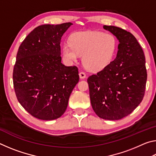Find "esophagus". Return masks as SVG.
I'll return each instance as SVG.
<instances>
[{"label": "esophagus", "mask_w": 156, "mask_h": 156, "mask_svg": "<svg viewBox=\"0 0 156 156\" xmlns=\"http://www.w3.org/2000/svg\"><path fill=\"white\" fill-rule=\"evenodd\" d=\"M79 76H80V78L81 79H84L86 78V74H85V73H84L83 72H80V73H79Z\"/></svg>", "instance_id": "34e87169"}]
</instances>
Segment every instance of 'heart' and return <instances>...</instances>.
Instances as JSON below:
<instances>
[{
    "instance_id": "heart-1",
    "label": "heart",
    "mask_w": 156,
    "mask_h": 156,
    "mask_svg": "<svg viewBox=\"0 0 156 156\" xmlns=\"http://www.w3.org/2000/svg\"><path fill=\"white\" fill-rule=\"evenodd\" d=\"M117 49V41L112 34L99 31H87L73 34L70 43L62 47L65 59L75 62L80 55L85 67L91 71L101 70L112 62Z\"/></svg>"
}]
</instances>
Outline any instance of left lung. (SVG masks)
<instances>
[{
    "label": "left lung",
    "instance_id": "1",
    "mask_svg": "<svg viewBox=\"0 0 156 156\" xmlns=\"http://www.w3.org/2000/svg\"><path fill=\"white\" fill-rule=\"evenodd\" d=\"M119 44L115 58L87 79L91 106L98 117L116 120L140 104L146 88L145 56L133 34L115 26L104 25Z\"/></svg>",
    "mask_w": 156,
    "mask_h": 156
}]
</instances>
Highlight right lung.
<instances>
[{
	"mask_svg": "<svg viewBox=\"0 0 156 156\" xmlns=\"http://www.w3.org/2000/svg\"><path fill=\"white\" fill-rule=\"evenodd\" d=\"M72 23L43 25L28 34L19 47L13 71L16 96L38 119L60 118L79 81L78 67L61 62L60 41Z\"/></svg>",
	"mask_w": 156,
	"mask_h": 156,
	"instance_id": "right-lung-1",
	"label": "right lung"
}]
</instances>
